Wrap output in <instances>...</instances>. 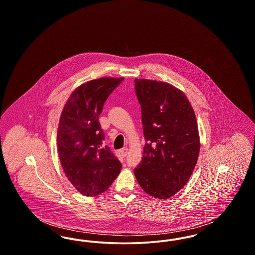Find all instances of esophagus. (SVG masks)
<instances>
[{"label": "esophagus", "mask_w": 255, "mask_h": 255, "mask_svg": "<svg viewBox=\"0 0 255 255\" xmlns=\"http://www.w3.org/2000/svg\"><path fill=\"white\" fill-rule=\"evenodd\" d=\"M121 153H122V155L123 157H126V156H127V153H128V149H127V148H123V149L121 150Z\"/></svg>", "instance_id": "obj_1"}]
</instances>
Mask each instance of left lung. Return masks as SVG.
<instances>
[{"label": "left lung", "mask_w": 255, "mask_h": 255, "mask_svg": "<svg viewBox=\"0 0 255 255\" xmlns=\"http://www.w3.org/2000/svg\"><path fill=\"white\" fill-rule=\"evenodd\" d=\"M134 90L146 143L133 173L145 193L168 199L189 181L198 160L194 110L182 91L169 83L135 78Z\"/></svg>", "instance_id": "left-lung-1"}]
</instances>
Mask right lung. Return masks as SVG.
<instances>
[{"label": "right lung", "instance_id": "right-lung-1", "mask_svg": "<svg viewBox=\"0 0 255 255\" xmlns=\"http://www.w3.org/2000/svg\"><path fill=\"white\" fill-rule=\"evenodd\" d=\"M122 78L102 77L77 87L61 114L57 146L61 165L73 186L84 196L103 193L116 180L122 163L103 144L98 122L103 105Z\"/></svg>", "mask_w": 255, "mask_h": 255}]
</instances>
